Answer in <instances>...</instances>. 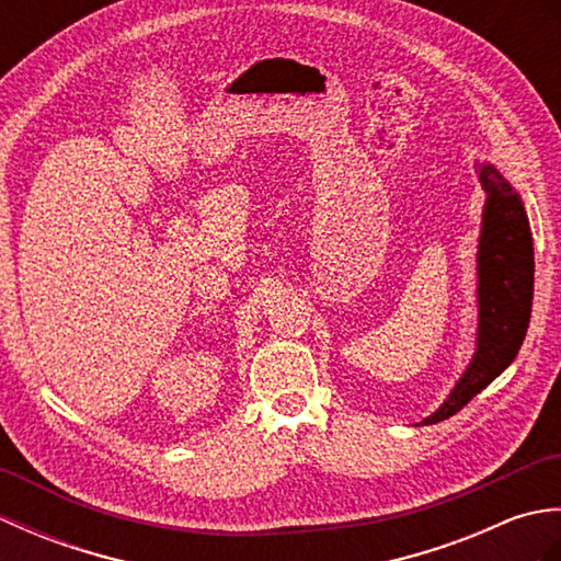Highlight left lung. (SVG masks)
Wrapping results in <instances>:
<instances>
[{
    "instance_id": "8db88e82",
    "label": "left lung",
    "mask_w": 561,
    "mask_h": 561,
    "mask_svg": "<svg viewBox=\"0 0 561 561\" xmlns=\"http://www.w3.org/2000/svg\"><path fill=\"white\" fill-rule=\"evenodd\" d=\"M480 183L486 202L478 245V350L450 396L422 424L448 420L506 371L530 323L535 260L526 207L492 163L480 165Z\"/></svg>"
}]
</instances>
